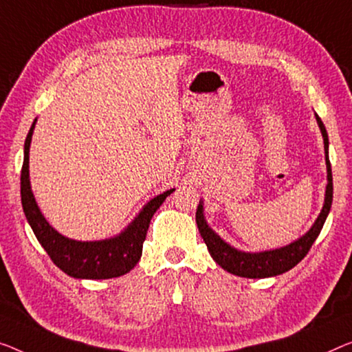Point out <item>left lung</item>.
<instances>
[{"label": "left lung", "instance_id": "obj_1", "mask_svg": "<svg viewBox=\"0 0 352 352\" xmlns=\"http://www.w3.org/2000/svg\"><path fill=\"white\" fill-rule=\"evenodd\" d=\"M318 124L321 128L322 138H324V150H326V162H327V188H326V201H324V207L319 213L316 223L308 232L294 242L291 245L285 246V248L274 250V251H264V253H243L232 248L224 240L218 237L212 229L207 226L206 219L202 214V204H199L196 212V223L201 232L204 242H206L207 248L212 254V258L217 261L218 265H221L224 270L229 274L245 276V278H265V276H275L281 275L285 272L291 270L296 267L310 251L314 240L318 239L319 232L326 223V218L332 207V197H333V183H332V169H330L329 161V138L326 126L321 122V118L316 115Z\"/></svg>", "mask_w": 352, "mask_h": 352}]
</instances>
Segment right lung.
Wrapping results in <instances>:
<instances>
[{"instance_id": "add662e5", "label": "right lung", "mask_w": 352, "mask_h": 352, "mask_svg": "<svg viewBox=\"0 0 352 352\" xmlns=\"http://www.w3.org/2000/svg\"><path fill=\"white\" fill-rule=\"evenodd\" d=\"M34 123L31 124L30 133L25 140L20 194H22L25 217L28 219L36 239L39 240L42 248L47 251L54 264L69 276L87 278V280H106V278H117L128 274L131 269H134V265L142 256L144 240L146 237L151 217L174 190H169L151 199L139 213V217L134 219L133 224L118 237L101 240V242H76V240L63 237L42 217L33 192H31L28 155Z\"/></svg>"}]
</instances>
